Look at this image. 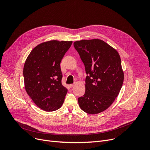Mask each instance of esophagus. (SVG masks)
Returning <instances> with one entry per match:
<instances>
[{"instance_id": "34e87169", "label": "esophagus", "mask_w": 150, "mask_h": 150, "mask_svg": "<svg viewBox=\"0 0 150 150\" xmlns=\"http://www.w3.org/2000/svg\"><path fill=\"white\" fill-rule=\"evenodd\" d=\"M74 86V84H70V85H69V87L70 88H73Z\"/></svg>"}]
</instances>
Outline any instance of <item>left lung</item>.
<instances>
[{
  "instance_id": "left-lung-1",
  "label": "left lung",
  "mask_w": 150,
  "mask_h": 150,
  "mask_svg": "<svg viewBox=\"0 0 150 150\" xmlns=\"http://www.w3.org/2000/svg\"><path fill=\"white\" fill-rule=\"evenodd\" d=\"M74 46L87 74L86 91L78 98V104L89 114L103 112L113 103L123 84L124 75L120 55L100 39L78 41Z\"/></svg>"
}]
</instances>
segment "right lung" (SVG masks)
<instances>
[{"mask_svg": "<svg viewBox=\"0 0 150 150\" xmlns=\"http://www.w3.org/2000/svg\"><path fill=\"white\" fill-rule=\"evenodd\" d=\"M72 41H50L39 44L27 57L23 75L26 92L45 111L58 109L67 89L62 86L60 63Z\"/></svg>", "mask_w": 150, "mask_h": 150, "instance_id": "obj_1", "label": "right lung"}]
</instances>
